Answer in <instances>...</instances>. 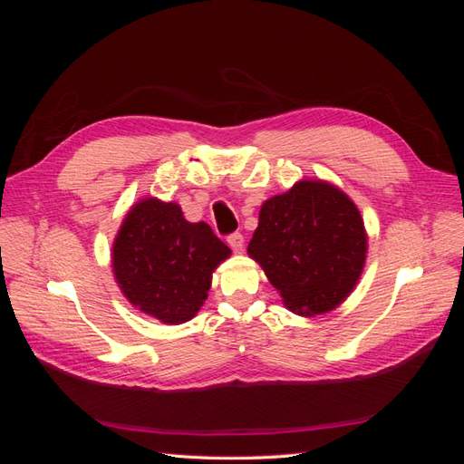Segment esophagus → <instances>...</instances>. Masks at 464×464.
Masks as SVG:
<instances>
[{"instance_id":"esophagus-1","label":"esophagus","mask_w":464,"mask_h":464,"mask_svg":"<svg viewBox=\"0 0 464 464\" xmlns=\"http://www.w3.org/2000/svg\"><path fill=\"white\" fill-rule=\"evenodd\" d=\"M228 246L234 249V251H240L244 247V236L242 234H230L228 236Z\"/></svg>"}]
</instances>
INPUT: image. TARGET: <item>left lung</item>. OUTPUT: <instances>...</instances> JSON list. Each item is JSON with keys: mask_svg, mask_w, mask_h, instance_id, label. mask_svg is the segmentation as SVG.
Returning <instances> with one entry per match:
<instances>
[{"mask_svg": "<svg viewBox=\"0 0 464 464\" xmlns=\"http://www.w3.org/2000/svg\"><path fill=\"white\" fill-rule=\"evenodd\" d=\"M368 234L358 207L321 179L296 181L266 199L247 254L280 292L290 312L314 317L333 312L358 285Z\"/></svg>", "mask_w": 464, "mask_h": 464, "instance_id": "8db88e82", "label": "left lung"}]
</instances>
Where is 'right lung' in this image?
I'll use <instances>...</instances> for the list:
<instances>
[{
  "label": "right lung",
  "mask_w": 464,
  "mask_h": 464,
  "mask_svg": "<svg viewBox=\"0 0 464 464\" xmlns=\"http://www.w3.org/2000/svg\"><path fill=\"white\" fill-rule=\"evenodd\" d=\"M207 222H189L178 203L137 201L111 246V266L133 307L166 325L201 310L217 266L230 257Z\"/></svg>",
  "instance_id": "obj_1"
}]
</instances>
